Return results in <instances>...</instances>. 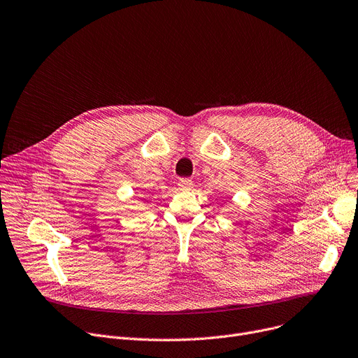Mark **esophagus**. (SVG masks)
Listing matches in <instances>:
<instances>
[{"label":"esophagus","instance_id":"esophagus-1","mask_svg":"<svg viewBox=\"0 0 358 358\" xmlns=\"http://www.w3.org/2000/svg\"><path fill=\"white\" fill-rule=\"evenodd\" d=\"M178 185H179V187H180L182 190H189V189L194 187V182H192L190 179H180Z\"/></svg>","mask_w":358,"mask_h":358}]
</instances>
